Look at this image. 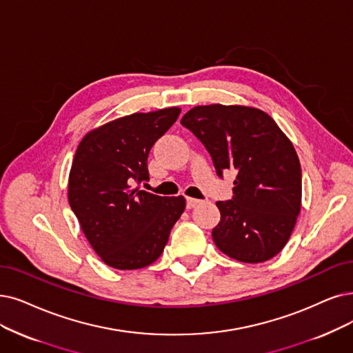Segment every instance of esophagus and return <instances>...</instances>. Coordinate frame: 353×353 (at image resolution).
I'll return each instance as SVG.
<instances>
[{"label":"esophagus","instance_id":"34e87169","mask_svg":"<svg viewBox=\"0 0 353 353\" xmlns=\"http://www.w3.org/2000/svg\"><path fill=\"white\" fill-rule=\"evenodd\" d=\"M199 203H200V200L191 199V196H187V208H192V207H195Z\"/></svg>","mask_w":353,"mask_h":353}]
</instances>
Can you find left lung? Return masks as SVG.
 Segmentation results:
<instances>
[{
	"label": "left lung",
	"instance_id": "obj_1",
	"mask_svg": "<svg viewBox=\"0 0 353 353\" xmlns=\"http://www.w3.org/2000/svg\"><path fill=\"white\" fill-rule=\"evenodd\" d=\"M181 124L204 145L220 178L236 174L232 200L216 203V246L246 263L278 255L301 208V166L290 139L271 116L243 105L194 107Z\"/></svg>",
	"mask_w": 353,
	"mask_h": 353
}]
</instances>
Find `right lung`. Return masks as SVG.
Returning <instances> with one entry per match:
<instances>
[{
	"instance_id": "obj_1",
	"label": "right lung",
	"mask_w": 353,
	"mask_h": 353,
	"mask_svg": "<svg viewBox=\"0 0 353 353\" xmlns=\"http://www.w3.org/2000/svg\"><path fill=\"white\" fill-rule=\"evenodd\" d=\"M176 107L134 112L90 132L69 174L68 199L97 255L116 270L157 261L185 210V199L140 190L152 146L176 121Z\"/></svg>"
}]
</instances>
